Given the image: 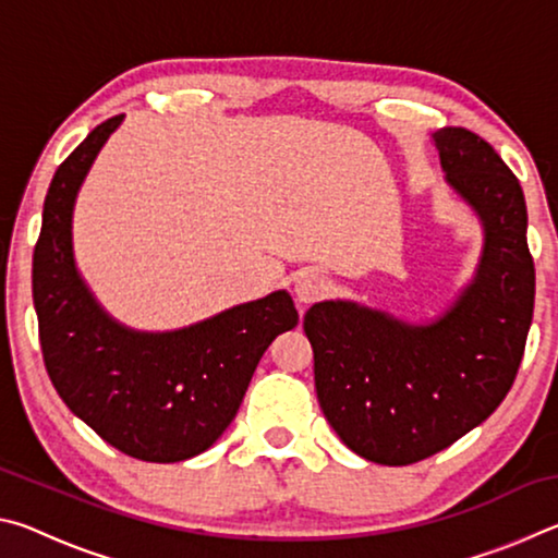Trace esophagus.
Listing matches in <instances>:
<instances>
[{
	"label": "esophagus",
	"instance_id": "esophagus-1",
	"mask_svg": "<svg viewBox=\"0 0 558 558\" xmlns=\"http://www.w3.org/2000/svg\"><path fill=\"white\" fill-rule=\"evenodd\" d=\"M327 292V280L319 276L315 270H305L300 272L295 280V298L302 302V305H310V302L319 300Z\"/></svg>",
	"mask_w": 558,
	"mask_h": 558
}]
</instances>
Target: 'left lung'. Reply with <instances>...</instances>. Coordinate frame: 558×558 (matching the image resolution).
I'll list each match as a JSON object with an SVG mask.
<instances>
[{"label": "left lung", "mask_w": 558, "mask_h": 558, "mask_svg": "<svg viewBox=\"0 0 558 558\" xmlns=\"http://www.w3.org/2000/svg\"><path fill=\"white\" fill-rule=\"evenodd\" d=\"M446 182L485 229L475 278L428 325L349 300L307 310L325 418L349 450L379 465L430 458L493 415L512 389L534 313V260L519 179L465 128L433 135Z\"/></svg>", "instance_id": "8db88e82"}]
</instances>
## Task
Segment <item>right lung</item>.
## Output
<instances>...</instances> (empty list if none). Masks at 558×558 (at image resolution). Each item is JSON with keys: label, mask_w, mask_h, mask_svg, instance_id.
I'll return each instance as SVG.
<instances>
[{"label": "right lung", "mask_w": 558, "mask_h": 558, "mask_svg": "<svg viewBox=\"0 0 558 558\" xmlns=\"http://www.w3.org/2000/svg\"><path fill=\"white\" fill-rule=\"evenodd\" d=\"M122 116L63 159L44 202L34 248V307L53 389L83 423L130 458L179 462L229 428L260 356L298 325L286 290L174 332H137L112 319L75 270L71 221L93 159Z\"/></svg>", "instance_id": "1"}]
</instances>
